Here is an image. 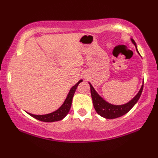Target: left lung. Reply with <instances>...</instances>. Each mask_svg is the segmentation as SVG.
<instances>
[{
    "label": "left lung",
    "instance_id": "8db88e82",
    "mask_svg": "<svg viewBox=\"0 0 158 158\" xmlns=\"http://www.w3.org/2000/svg\"><path fill=\"white\" fill-rule=\"evenodd\" d=\"M131 41L132 42V43L135 45L136 50L138 52V49H137L136 43L133 40L131 39ZM139 54V52H138ZM90 86V93H91V97H92L93 103H94V107L96 110V111L97 112L98 115H100L101 116L105 118L108 119H113V118H116L121 117L122 115H125V114L128 113L130 110L134 107V105L138 102V99L140 98V95L142 94V91H143V84L140 87L139 92L138 93V94L136 95L135 97L132 98V100L130 101L128 103L122 104V105H114V104L108 103L107 102H106L105 100H104L101 96L97 94L94 87L92 86V85L89 82Z\"/></svg>",
    "mask_w": 158,
    "mask_h": 158
}]
</instances>
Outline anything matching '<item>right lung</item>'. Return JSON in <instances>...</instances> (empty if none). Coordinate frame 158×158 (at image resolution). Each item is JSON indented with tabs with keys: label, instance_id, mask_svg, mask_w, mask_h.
<instances>
[{
	"label": "right lung",
	"instance_id": "obj_1",
	"mask_svg": "<svg viewBox=\"0 0 158 158\" xmlns=\"http://www.w3.org/2000/svg\"><path fill=\"white\" fill-rule=\"evenodd\" d=\"M82 81V79L79 80L78 82L74 86L71 87V89L70 90L69 93H68L67 98L64 100V103L62 104V105L59 108L58 110H56V111L53 112V113L45 114V115H33V114L27 113L28 115H30L35 118L37 119V120L44 121V122H54V121H58L63 119L66 115H68V113H69V110L71 109V104H72V99H73V95L75 94V91L77 90L78 85L80 82Z\"/></svg>",
	"mask_w": 158,
	"mask_h": 158
}]
</instances>
